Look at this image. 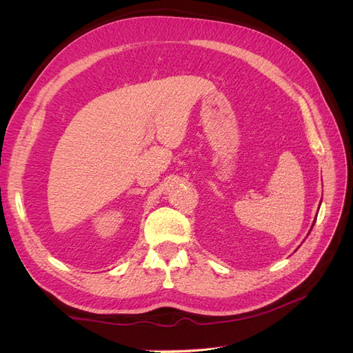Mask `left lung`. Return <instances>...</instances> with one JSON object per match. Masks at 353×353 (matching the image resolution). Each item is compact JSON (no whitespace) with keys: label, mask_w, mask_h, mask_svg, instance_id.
Returning <instances> with one entry per match:
<instances>
[{"label":"left lung","mask_w":353,"mask_h":353,"mask_svg":"<svg viewBox=\"0 0 353 353\" xmlns=\"http://www.w3.org/2000/svg\"><path fill=\"white\" fill-rule=\"evenodd\" d=\"M315 219H316V218H315ZM314 223H315V222H314ZM314 223H312V227H314ZM312 227H311V230H312ZM309 232H311V231H309Z\"/></svg>","instance_id":"8db88e82"}]
</instances>
